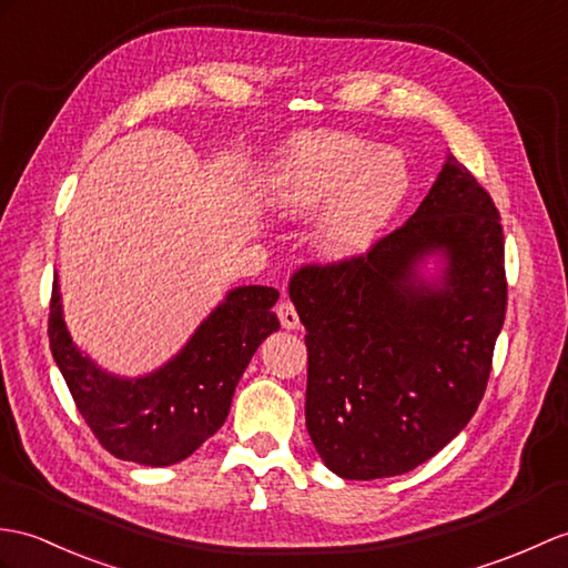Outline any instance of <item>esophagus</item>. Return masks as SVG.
<instances>
[{"label":"esophagus","mask_w":568,"mask_h":568,"mask_svg":"<svg viewBox=\"0 0 568 568\" xmlns=\"http://www.w3.org/2000/svg\"><path fill=\"white\" fill-rule=\"evenodd\" d=\"M275 312H278V320H281L283 328H300V316H297V312L293 307V302L283 300L281 305L275 307Z\"/></svg>","instance_id":"1"}]
</instances>
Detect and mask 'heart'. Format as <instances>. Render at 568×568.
Returning <instances> with one entry per match:
<instances>
[{
    "instance_id": "1",
    "label": "heart",
    "mask_w": 568,
    "mask_h": 568,
    "mask_svg": "<svg viewBox=\"0 0 568 568\" xmlns=\"http://www.w3.org/2000/svg\"><path fill=\"white\" fill-rule=\"evenodd\" d=\"M412 164L399 148L334 130L290 138L258 179L271 213L314 222L312 244L328 261L363 254L412 191Z\"/></svg>"
}]
</instances>
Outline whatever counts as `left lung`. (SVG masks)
<instances>
[{
	"instance_id": "1",
	"label": "left lung",
	"mask_w": 568,
	"mask_h": 568,
	"mask_svg": "<svg viewBox=\"0 0 568 568\" xmlns=\"http://www.w3.org/2000/svg\"><path fill=\"white\" fill-rule=\"evenodd\" d=\"M440 262L433 280L423 275ZM290 300L305 324L310 438L344 479L424 465L477 412L506 320L500 215L445 156L424 203L365 256L302 266Z\"/></svg>"
}]
</instances>
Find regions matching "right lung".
<instances>
[{
  "label": "right lung",
  "mask_w": 568,
  "mask_h": 568,
  "mask_svg": "<svg viewBox=\"0 0 568 568\" xmlns=\"http://www.w3.org/2000/svg\"><path fill=\"white\" fill-rule=\"evenodd\" d=\"M278 290L242 285L210 312L174 358L140 377L103 371L77 348L52 283L48 338L72 399L99 443L128 463L169 467L193 455L230 414L261 341L278 332Z\"/></svg>",
  "instance_id": "1"
}]
</instances>
